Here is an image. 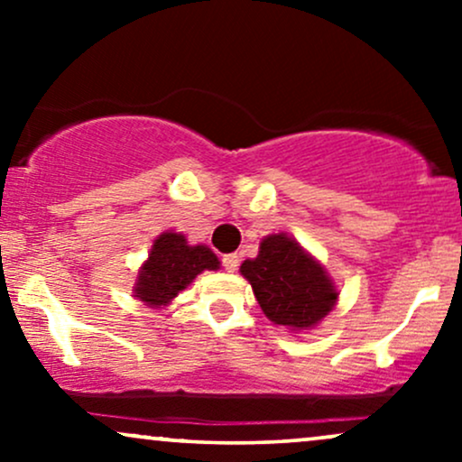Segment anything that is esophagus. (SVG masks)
Instances as JSON below:
<instances>
[{
    "label": "esophagus",
    "mask_w": 462,
    "mask_h": 462,
    "mask_svg": "<svg viewBox=\"0 0 462 462\" xmlns=\"http://www.w3.org/2000/svg\"><path fill=\"white\" fill-rule=\"evenodd\" d=\"M221 263H224L226 272H230V273H235L238 269V256H236V254H226V256L221 258Z\"/></svg>",
    "instance_id": "1"
}]
</instances>
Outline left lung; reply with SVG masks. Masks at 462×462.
<instances>
[{
    "label": "left lung",
    "mask_w": 462,
    "mask_h": 462,
    "mask_svg": "<svg viewBox=\"0 0 462 462\" xmlns=\"http://www.w3.org/2000/svg\"><path fill=\"white\" fill-rule=\"evenodd\" d=\"M241 273L267 319L289 330L315 328L338 298L326 269L284 232L263 238L258 256L243 263Z\"/></svg>",
    "instance_id": "1"
}]
</instances>
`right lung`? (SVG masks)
Returning <instances> with one entry per match:
<instances>
[{
  "mask_svg": "<svg viewBox=\"0 0 462 462\" xmlns=\"http://www.w3.org/2000/svg\"><path fill=\"white\" fill-rule=\"evenodd\" d=\"M219 269V258L206 245H189L187 236L162 232L153 241L150 258L141 267L134 284V298L152 309L167 306L201 272Z\"/></svg>",
  "mask_w": 462,
  "mask_h": 462,
  "instance_id": "obj_1",
  "label": "right lung"
}]
</instances>
